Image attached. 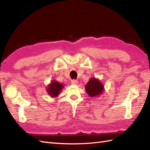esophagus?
Here are the masks:
<instances>
[{"instance_id":"1","label":"esophagus","mask_w":150,"mask_h":150,"mask_svg":"<svg viewBox=\"0 0 150 150\" xmlns=\"http://www.w3.org/2000/svg\"><path fill=\"white\" fill-rule=\"evenodd\" d=\"M71 82L72 84H74V85H77L78 83H79L77 80H72Z\"/></svg>"}]
</instances>
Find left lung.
<instances>
[{"mask_svg": "<svg viewBox=\"0 0 150 150\" xmlns=\"http://www.w3.org/2000/svg\"><path fill=\"white\" fill-rule=\"evenodd\" d=\"M86 93L91 98L99 96L104 91V86L100 80L95 77L91 78L86 86Z\"/></svg>", "mask_w": 150, "mask_h": 150, "instance_id": "obj_1", "label": "left lung"}]
</instances>
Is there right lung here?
Here are the masks:
<instances>
[{"label":"right lung","instance_id":"obj_1","mask_svg":"<svg viewBox=\"0 0 150 150\" xmlns=\"http://www.w3.org/2000/svg\"><path fill=\"white\" fill-rule=\"evenodd\" d=\"M63 87L64 86L63 83H61L57 80H54L47 86L46 91L50 96L52 98H56L58 96Z\"/></svg>","mask_w":150,"mask_h":150}]
</instances>
